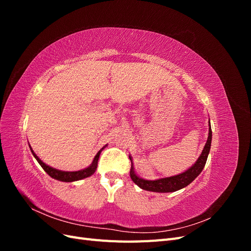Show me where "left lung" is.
<instances>
[{
    "label": "left lung",
    "mask_w": 251,
    "mask_h": 251,
    "mask_svg": "<svg viewBox=\"0 0 251 251\" xmlns=\"http://www.w3.org/2000/svg\"><path fill=\"white\" fill-rule=\"evenodd\" d=\"M211 136H212L211 135V127H210V124H209L208 138H207L206 144H205V147L202 151L200 157L198 158V160L196 161V163L192 166V168H189L184 173L176 175V176L161 178V179H157V180H144L142 178H139L134 172L132 158L130 157V160L132 162L131 171H130L131 179L133 180L134 183L137 184L140 188L146 189V191H150V192H155V193H173V192L179 191V189L187 186L189 183H192V182L199 176L202 170L204 169L205 163H206L207 157L209 154L210 144H211Z\"/></svg>",
    "instance_id": "1"
}]
</instances>
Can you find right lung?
Listing matches in <instances>:
<instances>
[{
    "instance_id": "add662e5",
    "label": "right lung",
    "mask_w": 251,
    "mask_h": 251,
    "mask_svg": "<svg viewBox=\"0 0 251 251\" xmlns=\"http://www.w3.org/2000/svg\"><path fill=\"white\" fill-rule=\"evenodd\" d=\"M29 148L31 150V153L34 156V158L37 160V162L40 163V165L44 169V171L46 172L50 177H52L53 179H56L58 181H63V182H73V181H77V180H81V179H85L87 177H90L91 175H93L97 169V162H98V159H100V155L101 153V151L103 150V148L98 151L96 154V156L93 159V162L90 166H88L87 169H83L77 172H64V171H59L56 169H53L51 166L47 165L46 163H44L41 159L35 155V153L33 151V150L31 149L29 144Z\"/></svg>"
}]
</instances>
